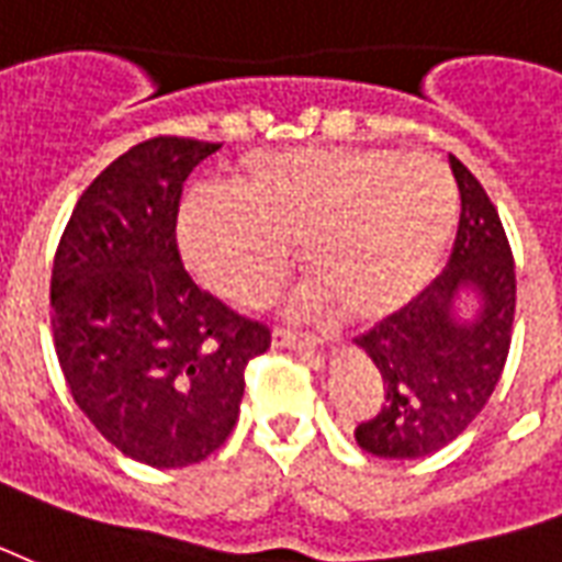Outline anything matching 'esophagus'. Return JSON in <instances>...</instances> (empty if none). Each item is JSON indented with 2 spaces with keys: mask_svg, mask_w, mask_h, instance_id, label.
<instances>
[{
  "mask_svg": "<svg viewBox=\"0 0 562 562\" xmlns=\"http://www.w3.org/2000/svg\"><path fill=\"white\" fill-rule=\"evenodd\" d=\"M272 338H276V344H281V347H299V350H308V353H317V350H323V338H317V335H305V331H290V329H276L272 331Z\"/></svg>",
  "mask_w": 562,
  "mask_h": 562,
  "instance_id": "obj_1",
  "label": "esophagus"
}]
</instances>
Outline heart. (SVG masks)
Returning a JSON list of instances; mask_svg holds the SVG:
<instances>
[{
    "mask_svg": "<svg viewBox=\"0 0 562 562\" xmlns=\"http://www.w3.org/2000/svg\"><path fill=\"white\" fill-rule=\"evenodd\" d=\"M235 194L200 188L179 212V248L194 276L236 305H263L290 248L314 276L311 305L380 321L419 296L452 236L454 186L428 155L376 146H296L245 155Z\"/></svg>",
    "mask_w": 562,
    "mask_h": 562,
    "instance_id": "heart-1",
    "label": "heart"
}]
</instances>
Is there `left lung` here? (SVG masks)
<instances>
[{
  "label": "left lung",
  "instance_id": "8db88e82",
  "mask_svg": "<svg viewBox=\"0 0 562 562\" xmlns=\"http://www.w3.org/2000/svg\"><path fill=\"white\" fill-rule=\"evenodd\" d=\"M461 191L452 257L416 302L356 338L383 376V404L356 425V443L376 458L440 452L476 419L497 386L515 321V260L494 203L449 155ZM467 289L477 314L461 322L453 302Z\"/></svg>",
  "mask_w": 562,
  "mask_h": 562
}]
</instances>
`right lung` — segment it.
I'll return each mask as SVG.
<instances>
[{
  "label": "right lung",
  "instance_id": "obj_1",
  "mask_svg": "<svg viewBox=\"0 0 562 562\" xmlns=\"http://www.w3.org/2000/svg\"><path fill=\"white\" fill-rule=\"evenodd\" d=\"M218 143L151 137L86 188L53 257L50 326L77 407L122 454L200 464L239 419L245 368L269 329L194 284L176 218Z\"/></svg>",
  "mask_w": 562,
  "mask_h": 562
}]
</instances>
